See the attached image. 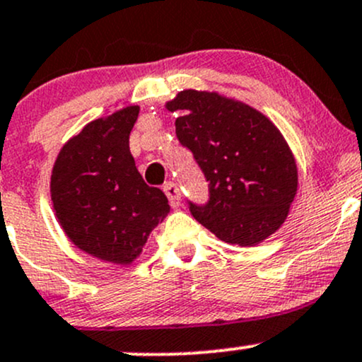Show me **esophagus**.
Returning a JSON list of instances; mask_svg holds the SVG:
<instances>
[{"mask_svg":"<svg viewBox=\"0 0 362 362\" xmlns=\"http://www.w3.org/2000/svg\"><path fill=\"white\" fill-rule=\"evenodd\" d=\"M163 190H165L166 197H168L170 204L172 206H178L180 204V192H178V187L175 182H166L165 185H163Z\"/></svg>","mask_w":362,"mask_h":362,"instance_id":"esophagus-1","label":"esophagus"}]
</instances>
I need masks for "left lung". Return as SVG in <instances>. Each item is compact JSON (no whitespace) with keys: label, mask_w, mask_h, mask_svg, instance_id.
Returning a JSON list of instances; mask_svg holds the SVG:
<instances>
[{"label":"left lung","mask_w":362,"mask_h":362,"mask_svg":"<svg viewBox=\"0 0 362 362\" xmlns=\"http://www.w3.org/2000/svg\"><path fill=\"white\" fill-rule=\"evenodd\" d=\"M180 111L177 139L209 189L192 216L218 239L256 245L275 233L297 192V166L280 130L263 113L216 93L187 89L166 103Z\"/></svg>","instance_id":"1"}]
</instances>
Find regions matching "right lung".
<instances>
[{
    "label": "right lung",
    "instance_id": "add662e5",
    "mask_svg": "<svg viewBox=\"0 0 362 362\" xmlns=\"http://www.w3.org/2000/svg\"><path fill=\"white\" fill-rule=\"evenodd\" d=\"M139 106L87 123L59 151L51 175L54 213L78 249L117 264L142 252L166 213L168 199L149 187L130 154Z\"/></svg>",
    "mask_w": 362,
    "mask_h": 362
}]
</instances>
